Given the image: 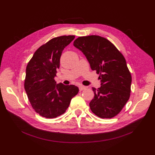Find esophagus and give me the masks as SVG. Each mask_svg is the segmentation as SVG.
Masks as SVG:
<instances>
[{
	"instance_id": "34e87169",
	"label": "esophagus",
	"mask_w": 155,
	"mask_h": 155,
	"mask_svg": "<svg viewBox=\"0 0 155 155\" xmlns=\"http://www.w3.org/2000/svg\"><path fill=\"white\" fill-rule=\"evenodd\" d=\"M87 87H85V86H83V85H80V86H79V90H80V91L85 90V89H87Z\"/></svg>"
}]
</instances>
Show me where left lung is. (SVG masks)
<instances>
[{"label":"left lung","instance_id":"left-lung-1","mask_svg":"<svg viewBox=\"0 0 155 155\" xmlns=\"http://www.w3.org/2000/svg\"><path fill=\"white\" fill-rule=\"evenodd\" d=\"M74 46L81 51L91 68L99 74L101 86L92 87L91 111L101 118L117 116L129 99L132 77L124 56L110 41L98 35L79 37Z\"/></svg>","mask_w":155,"mask_h":155}]
</instances>
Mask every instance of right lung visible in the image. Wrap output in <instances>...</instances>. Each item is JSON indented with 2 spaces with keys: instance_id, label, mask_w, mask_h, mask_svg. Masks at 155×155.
Returning a JSON list of instances; mask_svg holds the SVG:
<instances>
[{
  "instance_id": "add662e5",
  "label": "right lung",
  "mask_w": 155,
  "mask_h": 155,
  "mask_svg": "<svg viewBox=\"0 0 155 155\" xmlns=\"http://www.w3.org/2000/svg\"><path fill=\"white\" fill-rule=\"evenodd\" d=\"M74 38V35L52 38L35 52L26 66L25 89L32 107L41 117L63 115L78 92V87L56 84L54 80L61 53Z\"/></svg>"
}]
</instances>
